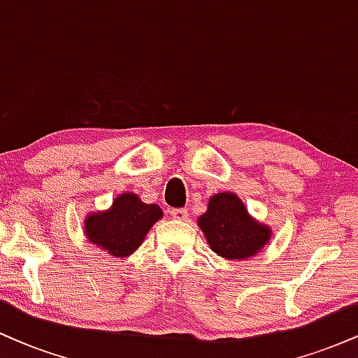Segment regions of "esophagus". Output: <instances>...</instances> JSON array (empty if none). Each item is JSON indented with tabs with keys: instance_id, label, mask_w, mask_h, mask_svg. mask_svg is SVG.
I'll list each match as a JSON object with an SVG mask.
<instances>
[{
	"instance_id": "obj_1",
	"label": "esophagus",
	"mask_w": 358,
	"mask_h": 358,
	"mask_svg": "<svg viewBox=\"0 0 358 358\" xmlns=\"http://www.w3.org/2000/svg\"><path fill=\"white\" fill-rule=\"evenodd\" d=\"M170 215L173 217L175 220H185L188 217V210L187 208H173V210L170 212Z\"/></svg>"
}]
</instances>
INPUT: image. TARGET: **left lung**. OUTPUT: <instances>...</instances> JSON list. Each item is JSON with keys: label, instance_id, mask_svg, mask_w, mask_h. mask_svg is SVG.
<instances>
[{"label": "left lung", "instance_id": "1", "mask_svg": "<svg viewBox=\"0 0 358 358\" xmlns=\"http://www.w3.org/2000/svg\"><path fill=\"white\" fill-rule=\"evenodd\" d=\"M196 225L213 252L229 261H245L256 256L273 237L269 225L254 219L244 202L232 192L212 195Z\"/></svg>", "mask_w": 358, "mask_h": 358}]
</instances>
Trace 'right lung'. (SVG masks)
Instances as JSON below:
<instances>
[{
	"label": "right lung",
	"instance_id": "right-lung-1",
	"mask_svg": "<svg viewBox=\"0 0 358 358\" xmlns=\"http://www.w3.org/2000/svg\"><path fill=\"white\" fill-rule=\"evenodd\" d=\"M163 219L156 203H145L139 195L124 192L106 210L90 212L84 219L85 239L116 257L133 254L145 241L151 227Z\"/></svg>",
	"mask_w": 358,
	"mask_h": 358
}]
</instances>
